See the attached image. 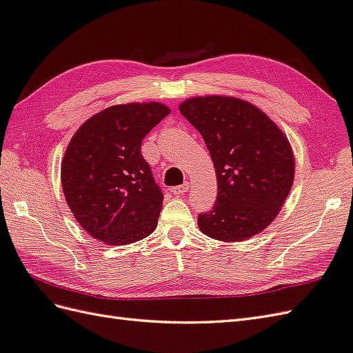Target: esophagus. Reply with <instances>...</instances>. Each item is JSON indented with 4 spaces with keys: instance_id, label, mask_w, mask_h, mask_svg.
<instances>
[{
    "instance_id": "esophagus-1",
    "label": "esophagus",
    "mask_w": 353,
    "mask_h": 353,
    "mask_svg": "<svg viewBox=\"0 0 353 353\" xmlns=\"http://www.w3.org/2000/svg\"><path fill=\"white\" fill-rule=\"evenodd\" d=\"M188 191H189V182H185L183 185L173 188V194H174V195H183V194L188 192Z\"/></svg>"
}]
</instances>
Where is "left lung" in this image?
I'll use <instances>...</instances> for the list:
<instances>
[{
    "instance_id": "1",
    "label": "left lung",
    "mask_w": 353,
    "mask_h": 353,
    "mask_svg": "<svg viewBox=\"0 0 353 353\" xmlns=\"http://www.w3.org/2000/svg\"><path fill=\"white\" fill-rule=\"evenodd\" d=\"M179 110L203 135L218 180L216 203L198 216V228L225 243L264 231L294 183L295 158L285 132L237 97L188 98Z\"/></svg>"
}]
</instances>
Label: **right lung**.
<instances>
[{
	"mask_svg": "<svg viewBox=\"0 0 353 353\" xmlns=\"http://www.w3.org/2000/svg\"><path fill=\"white\" fill-rule=\"evenodd\" d=\"M168 113L157 101L116 104L89 117L70 140L62 191L89 236L117 246L155 231L164 195L141 155V141Z\"/></svg>",
	"mask_w": 353,
	"mask_h": 353,
	"instance_id": "obj_1",
	"label": "right lung"
}]
</instances>
